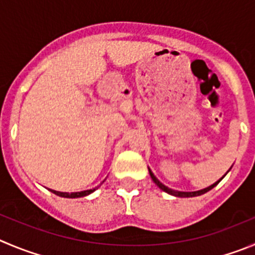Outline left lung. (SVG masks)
<instances>
[{"instance_id":"8db88e82","label":"left lung","mask_w":255,"mask_h":255,"mask_svg":"<svg viewBox=\"0 0 255 255\" xmlns=\"http://www.w3.org/2000/svg\"><path fill=\"white\" fill-rule=\"evenodd\" d=\"M230 168H232V167H230ZM230 168H229V170H230ZM148 171H149V176H151L152 181H153L154 184L157 185V186L160 187V189L162 190V191L167 192V194H170V195H173V196H176V197H194V196H200V195L205 194V192L210 191V190L213 189V187H215L216 185H218L219 182H220L221 180H223V178H224V176L227 175L228 172H229V171H228V172L225 173V175L223 176V177H221L220 180H218V181H216V182H214L213 185H210V186L205 187V189H203V190H197V191H177V190H172V189H170V187L165 186V185H163L162 182H161L160 180H158V178H157L156 176L153 175V172H152V171L149 170V168H148Z\"/></svg>"}]
</instances>
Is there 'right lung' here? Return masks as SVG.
Listing matches in <instances>:
<instances>
[{
    "label": "right lung",
    "instance_id": "add662e5",
    "mask_svg": "<svg viewBox=\"0 0 255 255\" xmlns=\"http://www.w3.org/2000/svg\"><path fill=\"white\" fill-rule=\"evenodd\" d=\"M103 182H102V184H103ZM101 185H99V186H101ZM99 186L94 187V189H90V190H84V191H80V192H61V191H55V190H51V189H49V190L52 192V194L58 195V196L66 197V199H77V197L88 196V195H90V194H92V192H94L95 190L98 189Z\"/></svg>",
    "mask_w": 255,
    "mask_h": 255
}]
</instances>
